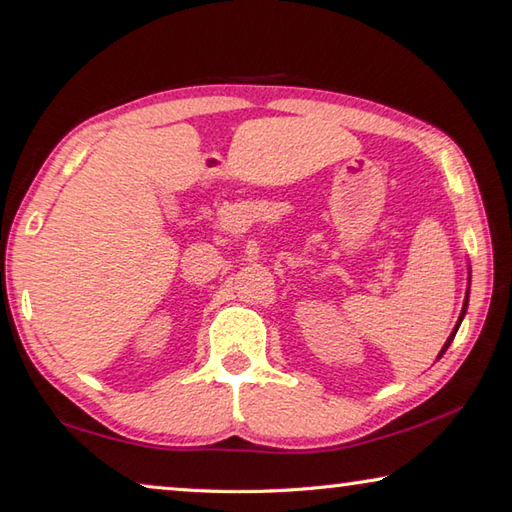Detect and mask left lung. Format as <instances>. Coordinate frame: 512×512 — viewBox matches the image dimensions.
I'll list each match as a JSON object with an SVG mask.
<instances>
[{"label": "left lung", "instance_id": "obj_1", "mask_svg": "<svg viewBox=\"0 0 512 512\" xmlns=\"http://www.w3.org/2000/svg\"><path fill=\"white\" fill-rule=\"evenodd\" d=\"M468 284H470V277H468ZM468 290H470V286H468ZM466 308H468V293H466V299H464V308H462V315H459V319H457V326L453 328V333H450V337L446 339V344H444V348H442V353H439V355H437V359H439V357H442V355L446 353V350H448V346H450V342H453V339H455V335H457V328H459V324H462V319H464V315H466Z\"/></svg>", "mask_w": 512, "mask_h": 512}]
</instances>
